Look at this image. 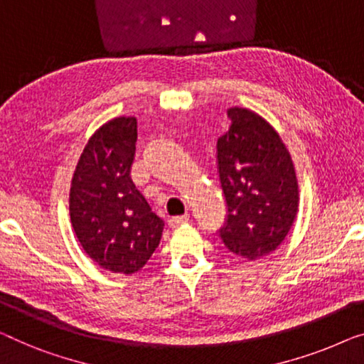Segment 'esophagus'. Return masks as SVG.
Instances as JSON below:
<instances>
[{
  "label": "esophagus",
  "instance_id": "esophagus-1",
  "mask_svg": "<svg viewBox=\"0 0 364 364\" xmlns=\"http://www.w3.org/2000/svg\"><path fill=\"white\" fill-rule=\"evenodd\" d=\"M188 221V215H182V217H172L169 220V226L171 228H178V226L186 225Z\"/></svg>",
  "mask_w": 364,
  "mask_h": 364
}]
</instances>
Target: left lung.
Masks as SVG:
<instances>
[{"label": "left lung", "mask_w": 364, "mask_h": 364, "mask_svg": "<svg viewBox=\"0 0 364 364\" xmlns=\"http://www.w3.org/2000/svg\"><path fill=\"white\" fill-rule=\"evenodd\" d=\"M228 131L217 143L228 217L220 230L231 252L255 261L276 251L299 212L292 157L277 131L252 109L228 108Z\"/></svg>", "instance_id": "8db88e82"}]
</instances>
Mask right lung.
Wrapping results in <instances>:
<instances>
[{"instance_id":"obj_1","label":"right lung","mask_w":364,"mask_h":364,"mask_svg":"<svg viewBox=\"0 0 364 364\" xmlns=\"http://www.w3.org/2000/svg\"><path fill=\"white\" fill-rule=\"evenodd\" d=\"M138 124L118 117L95 131L77 162L68 195L72 228L103 269L134 274L161 243L164 221L131 181Z\"/></svg>"}]
</instances>
